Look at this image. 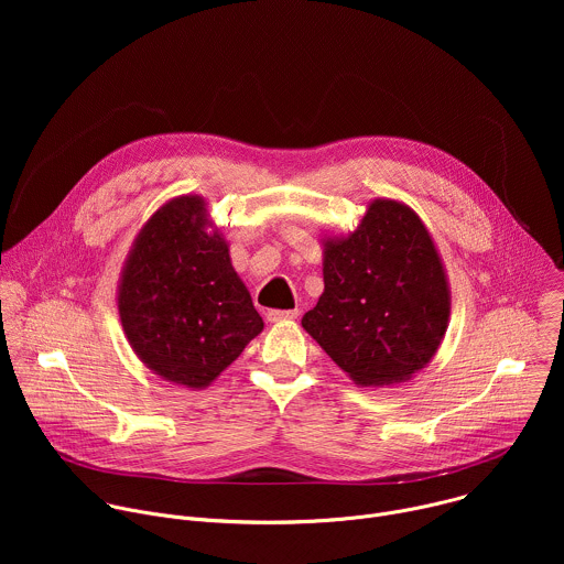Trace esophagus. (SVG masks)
<instances>
[{
    "label": "esophagus",
    "mask_w": 564,
    "mask_h": 564,
    "mask_svg": "<svg viewBox=\"0 0 564 564\" xmlns=\"http://www.w3.org/2000/svg\"><path fill=\"white\" fill-rule=\"evenodd\" d=\"M299 316V310H270L268 321L270 324H281V321H292Z\"/></svg>",
    "instance_id": "1"
}]
</instances>
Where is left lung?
Segmentation results:
<instances>
[{
  "label": "left lung",
  "instance_id": "8db88e82",
  "mask_svg": "<svg viewBox=\"0 0 564 564\" xmlns=\"http://www.w3.org/2000/svg\"><path fill=\"white\" fill-rule=\"evenodd\" d=\"M324 294L303 330L357 386L413 379L440 350L451 285L435 240L406 203L375 198L348 234H321Z\"/></svg>",
  "mask_w": 564,
  "mask_h": 564
}]
</instances>
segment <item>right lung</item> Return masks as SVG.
Returning <instances> with one entry per match:
<instances>
[{
  "mask_svg": "<svg viewBox=\"0 0 564 564\" xmlns=\"http://www.w3.org/2000/svg\"><path fill=\"white\" fill-rule=\"evenodd\" d=\"M116 303L135 357L189 390L216 381L263 330L227 238L198 194L170 198L147 218L124 259Z\"/></svg>",
  "mask_w": 564,
  "mask_h": 564,
  "instance_id": "right-lung-1",
  "label": "right lung"
}]
</instances>
